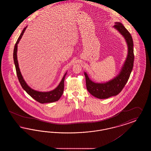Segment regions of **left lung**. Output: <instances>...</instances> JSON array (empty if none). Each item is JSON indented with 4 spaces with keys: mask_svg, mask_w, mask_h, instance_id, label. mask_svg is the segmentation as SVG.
<instances>
[{
    "mask_svg": "<svg viewBox=\"0 0 151 151\" xmlns=\"http://www.w3.org/2000/svg\"><path fill=\"white\" fill-rule=\"evenodd\" d=\"M115 24L113 28L123 37L127 46V55L120 71L113 79L104 83L94 82L84 72L88 91L99 99H106L119 93L129 79L134 66V43L132 37L122 23L115 22Z\"/></svg>",
    "mask_w": 151,
    "mask_h": 151,
    "instance_id": "left-lung-1",
    "label": "left lung"
}]
</instances>
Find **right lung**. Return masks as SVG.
Instances as JSON below:
<instances>
[{
	"label": "right lung",
	"instance_id": "1",
	"mask_svg": "<svg viewBox=\"0 0 151 151\" xmlns=\"http://www.w3.org/2000/svg\"><path fill=\"white\" fill-rule=\"evenodd\" d=\"M28 26H27L25 28H24L22 31V33L19 36V38L17 39L16 43L15 44L14 50V65L16 67V73L17 75V78L19 80V82L22 86L23 89L33 99L38 101L41 104H45V103H51L55 101H57L60 99L61 97L62 94L63 93L64 91V82H65V77L67 75V71L65 73L63 77L61 80L59 84L55 89L53 90H51L47 92H41L36 91L28 85V84L26 83L25 80L24 79L22 73L20 72V70L19 68V63L17 60V45L19 43L20 40L22 39V37L23 36L25 30L27 29Z\"/></svg>",
	"mask_w": 151,
	"mask_h": 151
}]
</instances>
